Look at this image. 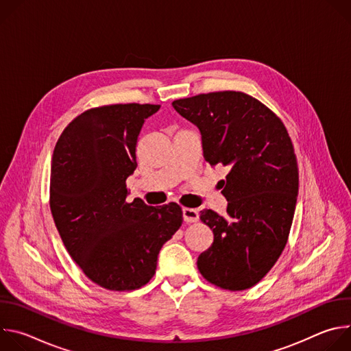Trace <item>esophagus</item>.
Segmentation results:
<instances>
[{
  "instance_id": "34e87169",
  "label": "esophagus",
  "mask_w": 351,
  "mask_h": 351,
  "mask_svg": "<svg viewBox=\"0 0 351 351\" xmlns=\"http://www.w3.org/2000/svg\"><path fill=\"white\" fill-rule=\"evenodd\" d=\"M182 213H183V219H184V222H187V223L197 222L198 218H199L198 211L194 210V208H183Z\"/></svg>"
}]
</instances>
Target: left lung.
Here are the masks:
<instances>
[{"mask_svg": "<svg viewBox=\"0 0 351 351\" xmlns=\"http://www.w3.org/2000/svg\"><path fill=\"white\" fill-rule=\"evenodd\" d=\"M172 106L202 133L204 160L229 169L221 180L228 215L199 211L214 241L198 256V271L226 290L253 287L280 257L294 217L298 168L289 133L269 108L240 91L199 94Z\"/></svg>", "mask_w": 351, "mask_h": 351, "instance_id": "1", "label": "left lung"}]
</instances>
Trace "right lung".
Returning a JSON list of instances; mask_svg holds the SVG:
<instances>
[{
  "instance_id": "obj_1",
  "label": "right lung",
  "mask_w": 351,
  "mask_h": 351,
  "mask_svg": "<svg viewBox=\"0 0 351 351\" xmlns=\"http://www.w3.org/2000/svg\"><path fill=\"white\" fill-rule=\"evenodd\" d=\"M160 106L115 104L76 117L54 148L49 208L72 260L108 290L129 291L156 274L162 245L183 222L176 203L126 202L136 145Z\"/></svg>"
}]
</instances>
